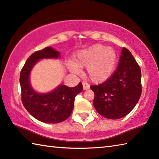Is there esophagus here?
<instances>
[{
  "instance_id": "34e87169",
  "label": "esophagus",
  "mask_w": 159,
  "mask_h": 159,
  "mask_svg": "<svg viewBox=\"0 0 159 159\" xmlns=\"http://www.w3.org/2000/svg\"><path fill=\"white\" fill-rule=\"evenodd\" d=\"M82 84H83V90H88V89H89V88H90V85L88 84V83L87 82H85V81H83Z\"/></svg>"
}]
</instances>
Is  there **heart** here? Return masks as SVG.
<instances>
[{
	"label": "heart",
	"instance_id": "heart-1",
	"mask_svg": "<svg viewBox=\"0 0 159 159\" xmlns=\"http://www.w3.org/2000/svg\"><path fill=\"white\" fill-rule=\"evenodd\" d=\"M117 61L116 51L111 47L95 44L79 51L74 61L69 64V69L74 74L80 68L87 67V74L91 80L101 83L111 76Z\"/></svg>",
	"mask_w": 159,
	"mask_h": 159
}]
</instances>
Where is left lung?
I'll return each instance as SVG.
<instances>
[{
    "label": "left lung",
    "mask_w": 159,
    "mask_h": 159,
    "mask_svg": "<svg viewBox=\"0 0 159 159\" xmlns=\"http://www.w3.org/2000/svg\"><path fill=\"white\" fill-rule=\"evenodd\" d=\"M93 104L99 114L118 119L128 114L142 94L141 69L127 48H123L118 68L106 81L92 85Z\"/></svg>",
    "instance_id": "1"
}]
</instances>
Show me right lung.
Returning <instances> with one entry per match:
<instances>
[{"label": "right lung", "mask_w": 159, "mask_h": 159, "mask_svg": "<svg viewBox=\"0 0 159 159\" xmlns=\"http://www.w3.org/2000/svg\"><path fill=\"white\" fill-rule=\"evenodd\" d=\"M59 57L60 52L50 47L36 51L27 59L20 73L21 98L24 107L35 118L46 123H58L66 120L71 114L75 97L83 90L81 83L74 88L60 85L52 92L43 94L38 93L32 88L29 74L37 61Z\"/></svg>", "instance_id": "add662e5"}]
</instances>
